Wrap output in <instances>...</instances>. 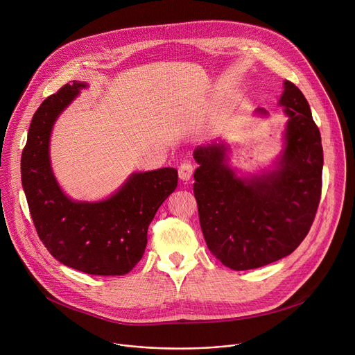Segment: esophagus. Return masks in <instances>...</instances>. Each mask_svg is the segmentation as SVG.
I'll return each mask as SVG.
<instances>
[{"instance_id":"34e87169","label":"esophagus","mask_w":355,"mask_h":355,"mask_svg":"<svg viewBox=\"0 0 355 355\" xmlns=\"http://www.w3.org/2000/svg\"><path fill=\"white\" fill-rule=\"evenodd\" d=\"M192 173H193V164L191 162H184L180 168H178V175L182 181H188L191 180L192 177Z\"/></svg>"}]
</instances>
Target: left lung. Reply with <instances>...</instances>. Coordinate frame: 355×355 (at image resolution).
I'll use <instances>...</instances> for the list:
<instances>
[{"mask_svg": "<svg viewBox=\"0 0 355 355\" xmlns=\"http://www.w3.org/2000/svg\"><path fill=\"white\" fill-rule=\"evenodd\" d=\"M288 116L275 168L240 178L227 166V144L199 146L193 195L202 233L212 254L234 271L264 267L306 237L320 193L323 147L305 95L291 81L279 98ZM256 114L267 116L264 108Z\"/></svg>", "mask_w": 355, "mask_h": 355, "instance_id": "left-lung-1", "label": "left lung"}]
</instances>
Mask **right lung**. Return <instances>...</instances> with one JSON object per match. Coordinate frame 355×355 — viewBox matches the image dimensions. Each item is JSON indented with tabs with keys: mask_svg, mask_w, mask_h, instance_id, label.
<instances>
[{
	"mask_svg": "<svg viewBox=\"0 0 355 355\" xmlns=\"http://www.w3.org/2000/svg\"><path fill=\"white\" fill-rule=\"evenodd\" d=\"M87 83L73 81L35 112L21 157V178L37 236L58 261L91 275H125L140 261L147 229L178 184L175 168L133 173L110 198H69L50 164L49 143L59 115Z\"/></svg>",
	"mask_w": 355,
	"mask_h": 355,
	"instance_id": "obj_1",
	"label": "right lung"
}]
</instances>
